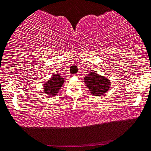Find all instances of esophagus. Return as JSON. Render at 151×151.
Masks as SVG:
<instances>
[{
  "label": "esophagus",
  "instance_id": "esophagus-1",
  "mask_svg": "<svg viewBox=\"0 0 151 151\" xmlns=\"http://www.w3.org/2000/svg\"><path fill=\"white\" fill-rule=\"evenodd\" d=\"M73 76H78V75H77V74H76V75H74Z\"/></svg>",
  "mask_w": 151,
  "mask_h": 151
}]
</instances>
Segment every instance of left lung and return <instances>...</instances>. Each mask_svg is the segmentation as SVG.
<instances>
[{
  "mask_svg": "<svg viewBox=\"0 0 151 151\" xmlns=\"http://www.w3.org/2000/svg\"><path fill=\"white\" fill-rule=\"evenodd\" d=\"M85 84L94 96H101L109 90L111 81L106 76L99 75L94 72H89L84 78Z\"/></svg>",
  "mask_w": 151,
  "mask_h": 151,
  "instance_id": "obj_1",
  "label": "left lung"
}]
</instances>
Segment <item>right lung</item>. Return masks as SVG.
<instances>
[{
  "mask_svg": "<svg viewBox=\"0 0 151 151\" xmlns=\"http://www.w3.org/2000/svg\"><path fill=\"white\" fill-rule=\"evenodd\" d=\"M64 78L58 74L52 75L50 79L43 85V89L46 95L54 97L58 94L62 86L64 84Z\"/></svg>",
  "mask_w": 151,
  "mask_h": 151,
  "instance_id": "add662e5",
  "label": "right lung"
}]
</instances>
